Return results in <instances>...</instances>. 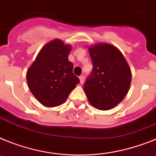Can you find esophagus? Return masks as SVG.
<instances>
[{"instance_id":"esophagus-1","label":"esophagus","mask_w":156,"mask_h":156,"mask_svg":"<svg viewBox=\"0 0 156 156\" xmlns=\"http://www.w3.org/2000/svg\"><path fill=\"white\" fill-rule=\"evenodd\" d=\"M79 79H80V83L83 84L84 82H85V76H84V75H81V76L79 77Z\"/></svg>"}]
</instances>
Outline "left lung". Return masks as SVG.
<instances>
[{
  "label": "left lung",
  "instance_id": "8db88e82",
  "mask_svg": "<svg viewBox=\"0 0 156 156\" xmlns=\"http://www.w3.org/2000/svg\"><path fill=\"white\" fill-rule=\"evenodd\" d=\"M93 70L84 85L89 102L99 110L117 106L128 93L132 74L124 55L116 47L99 43L89 48Z\"/></svg>",
  "mask_w": 156,
  "mask_h": 156
}]
</instances>
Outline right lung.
<instances>
[{
  "label": "right lung",
  "mask_w": 156,
  "mask_h": 156,
  "mask_svg": "<svg viewBox=\"0 0 156 156\" xmlns=\"http://www.w3.org/2000/svg\"><path fill=\"white\" fill-rule=\"evenodd\" d=\"M70 44L55 39L43 47L27 72L30 90L46 107L59 106L80 82L68 60Z\"/></svg>",
  "instance_id": "obj_1"
}]
</instances>
